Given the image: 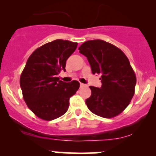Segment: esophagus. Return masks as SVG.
I'll use <instances>...</instances> for the list:
<instances>
[{
    "mask_svg": "<svg viewBox=\"0 0 156 156\" xmlns=\"http://www.w3.org/2000/svg\"><path fill=\"white\" fill-rule=\"evenodd\" d=\"M84 86H85V84H82V83H80V87H84Z\"/></svg>",
    "mask_w": 156,
    "mask_h": 156,
    "instance_id": "1",
    "label": "esophagus"
}]
</instances>
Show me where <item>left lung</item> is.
<instances>
[{"instance_id": "8db88e82", "label": "left lung", "mask_w": 156, "mask_h": 156, "mask_svg": "<svg viewBox=\"0 0 156 156\" xmlns=\"http://www.w3.org/2000/svg\"><path fill=\"white\" fill-rule=\"evenodd\" d=\"M87 57L93 74L101 75L100 88L90 86L91 96L86 100L90 111L103 118L115 117L130 103L136 79L125 53L103 40L87 41L78 48Z\"/></svg>"}]
</instances>
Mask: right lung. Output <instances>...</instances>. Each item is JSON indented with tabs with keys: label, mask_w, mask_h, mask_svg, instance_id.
<instances>
[{
	"label": "right lung",
	"mask_w": 156,
	"mask_h": 156,
	"mask_svg": "<svg viewBox=\"0 0 156 156\" xmlns=\"http://www.w3.org/2000/svg\"><path fill=\"white\" fill-rule=\"evenodd\" d=\"M78 43L57 39L36 49L26 64L20 76L23 98L37 117L51 121L67 112L69 99L76 93L77 81H59L60 71L66 72V62Z\"/></svg>",
	"instance_id": "1"
}]
</instances>
